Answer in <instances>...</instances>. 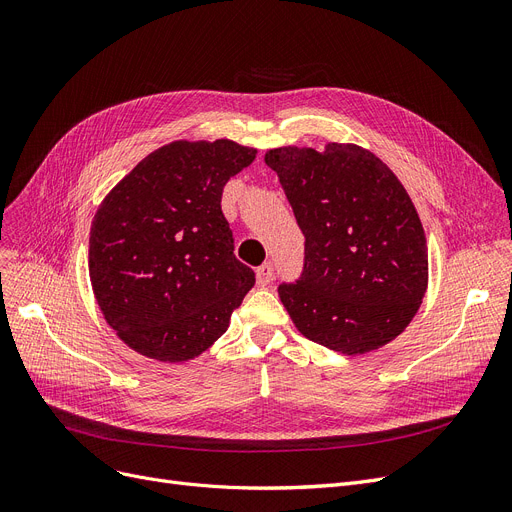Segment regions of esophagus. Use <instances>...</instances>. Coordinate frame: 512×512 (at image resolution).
Instances as JSON below:
<instances>
[{"mask_svg":"<svg viewBox=\"0 0 512 512\" xmlns=\"http://www.w3.org/2000/svg\"><path fill=\"white\" fill-rule=\"evenodd\" d=\"M273 277H275V266L271 262H264L262 266H258V269H256V283L260 287L269 285L273 281Z\"/></svg>","mask_w":512,"mask_h":512,"instance_id":"esophagus-1","label":"esophagus"}]
</instances>
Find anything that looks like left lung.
<instances>
[{"label":"left lung","mask_w":512,"mask_h":512,"mask_svg":"<svg viewBox=\"0 0 512 512\" xmlns=\"http://www.w3.org/2000/svg\"><path fill=\"white\" fill-rule=\"evenodd\" d=\"M306 237L304 273L279 298L310 342L348 356L396 339L423 302L427 239L404 185L371 150L329 141L264 154Z\"/></svg>","instance_id":"obj_1"}]
</instances>
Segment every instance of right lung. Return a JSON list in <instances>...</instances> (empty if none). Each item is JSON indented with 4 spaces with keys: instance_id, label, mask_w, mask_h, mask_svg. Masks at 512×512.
<instances>
[{
    "instance_id": "1",
    "label": "right lung",
    "mask_w": 512,
    "mask_h": 512,
    "mask_svg": "<svg viewBox=\"0 0 512 512\" xmlns=\"http://www.w3.org/2000/svg\"><path fill=\"white\" fill-rule=\"evenodd\" d=\"M256 150L179 139L145 156L97 208L89 279L106 323L160 362L200 356L221 337L256 277L233 254L223 187Z\"/></svg>"
}]
</instances>
